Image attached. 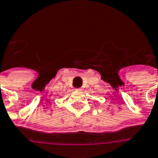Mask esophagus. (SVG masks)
Masks as SVG:
<instances>
[{
    "label": "esophagus",
    "instance_id": "esophagus-1",
    "mask_svg": "<svg viewBox=\"0 0 158 158\" xmlns=\"http://www.w3.org/2000/svg\"><path fill=\"white\" fill-rule=\"evenodd\" d=\"M76 90H82L81 88H78V89H76Z\"/></svg>",
    "mask_w": 158,
    "mask_h": 158
}]
</instances>
